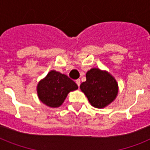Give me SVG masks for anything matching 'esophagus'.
Here are the masks:
<instances>
[{"label": "esophagus", "mask_w": 150, "mask_h": 150, "mask_svg": "<svg viewBox=\"0 0 150 150\" xmlns=\"http://www.w3.org/2000/svg\"><path fill=\"white\" fill-rule=\"evenodd\" d=\"M75 82H76V84L78 85V86L79 87L80 83H81V81H80V79H77V80H76V81H75Z\"/></svg>", "instance_id": "obj_1"}]
</instances>
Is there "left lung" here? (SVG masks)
I'll use <instances>...</instances> for the list:
<instances>
[{
  "instance_id": "left-lung-1",
  "label": "left lung",
  "mask_w": 150,
  "mask_h": 150,
  "mask_svg": "<svg viewBox=\"0 0 150 150\" xmlns=\"http://www.w3.org/2000/svg\"><path fill=\"white\" fill-rule=\"evenodd\" d=\"M80 89L96 108H103L115 100L118 85L109 72L99 68H92L86 73V81L80 85Z\"/></svg>"
}]
</instances>
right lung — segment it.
I'll return each mask as SVG.
<instances>
[{
  "instance_id": "add662e5",
  "label": "right lung",
  "mask_w": 150,
  "mask_h": 150,
  "mask_svg": "<svg viewBox=\"0 0 150 150\" xmlns=\"http://www.w3.org/2000/svg\"><path fill=\"white\" fill-rule=\"evenodd\" d=\"M79 87L66 75L52 70L37 85V94L41 102L50 107H58L68 94Z\"/></svg>"
}]
</instances>
